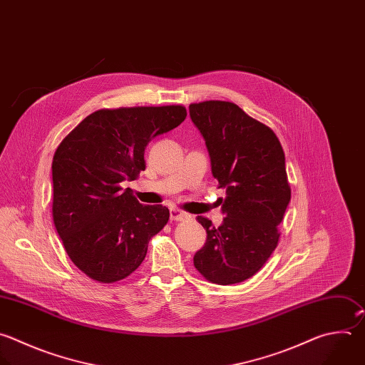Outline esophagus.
<instances>
[{
    "instance_id": "esophagus-1",
    "label": "esophagus",
    "mask_w": 365,
    "mask_h": 365,
    "mask_svg": "<svg viewBox=\"0 0 365 365\" xmlns=\"http://www.w3.org/2000/svg\"><path fill=\"white\" fill-rule=\"evenodd\" d=\"M190 215L180 210V209H176V207H172L170 209V219L172 220H185V219H189Z\"/></svg>"
}]
</instances>
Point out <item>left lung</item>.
I'll use <instances>...</instances> for the list:
<instances>
[{
	"mask_svg": "<svg viewBox=\"0 0 365 365\" xmlns=\"http://www.w3.org/2000/svg\"><path fill=\"white\" fill-rule=\"evenodd\" d=\"M189 114L226 193L219 227L197 216L207 237L193 264L213 284H237L255 275L278 245L277 226L291 200L285 155L275 133L233 103H195Z\"/></svg>",
	"mask_w": 365,
	"mask_h": 365,
	"instance_id": "obj_1",
	"label": "left lung"
}]
</instances>
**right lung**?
Returning a JSON list of instances; mask_svg holds the SVG:
<instances>
[{
    "instance_id": "obj_1",
    "label": "right lung",
    "mask_w": 365,
    "mask_h": 365,
    "mask_svg": "<svg viewBox=\"0 0 365 365\" xmlns=\"http://www.w3.org/2000/svg\"><path fill=\"white\" fill-rule=\"evenodd\" d=\"M185 118L183 106L103 108L57 148L53 219L67 255L88 278L111 284L129 277L168 223L166 206L142 205L121 183L146 169L148 143Z\"/></svg>"
}]
</instances>
